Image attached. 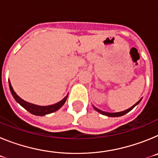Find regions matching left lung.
Instances as JSON below:
<instances>
[{
	"instance_id": "1",
	"label": "left lung",
	"mask_w": 158,
	"mask_h": 158,
	"mask_svg": "<svg viewBox=\"0 0 158 158\" xmlns=\"http://www.w3.org/2000/svg\"><path fill=\"white\" fill-rule=\"evenodd\" d=\"M142 99H140V100H139V101L137 102L136 104H134L132 107H131L130 108H128V109L125 110V111H119V112H106V111H101V110L98 109L97 107H96L95 106H93V108H94L95 110H96V111H98L99 113H100V114H102V115H106V116H108V117H119V116H122V115H124L125 114H127V113H128L129 111H131V110L133 109L134 107H135L136 105H138V104H139V102L142 100Z\"/></svg>"
}]
</instances>
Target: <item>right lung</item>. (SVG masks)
<instances>
[{
  "instance_id": "right-lung-1",
  "label": "right lung",
  "mask_w": 158,
  "mask_h": 158,
  "mask_svg": "<svg viewBox=\"0 0 158 158\" xmlns=\"http://www.w3.org/2000/svg\"><path fill=\"white\" fill-rule=\"evenodd\" d=\"M8 84H9V89H10L11 93H12L13 98L15 99L18 104H20L23 108L27 110V111H29L30 113L33 114L35 115H39V116H43V115H46L47 114H51V113L54 112V111H58L60 107H62V105L65 103L66 101V99L68 97V95L66 96H65V98L62 99L61 101L58 102L56 104H52V105H48V106H40L36 105V104H31L28 102L25 101L23 99H21L15 93V91L13 90L12 87V85H11L10 81H8Z\"/></svg>"
}]
</instances>
